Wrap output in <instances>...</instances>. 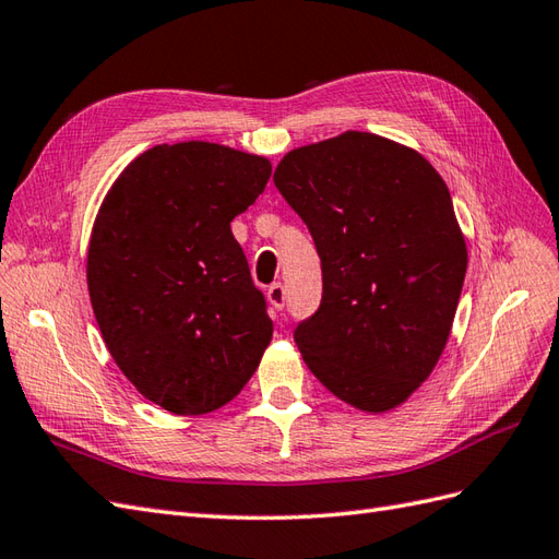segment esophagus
<instances>
[{
  "instance_id": "obj_1",
  "label": "esophagus",
  "mask_w": 559,
  "mask_h": 559,
  "mask_svg": "<svg viewBox=\"0 0 559 559\" xmlns=\"http://www.w3.org/2000/svg\"><path fill=\"white\" fill-rule=\"evenodd\" d=\"M266 297H269V305L274 307L276 311H283L285 307V288L283 283H271L269 290H266Z\"/></svg>"
}]
</instances>
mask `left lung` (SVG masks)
Here are the masks:
<instances>
[{"label": "left lung", "instance_id": "obj_1", "mask_svg": "<svg viewBox=\"0 0 559 559\" xmlns=\"http://www.w3.org/2000/svg\"><path fill=\"white\" fill-rule=\"evenodd\" d=\"M321 257V307L295 345L345 404L384 413L447 347L467 250L447 183L416 151L368 132L295 148L274 171Z\"/></svg>", "mask_w": 559, "mask_h": 559}]
</instances>
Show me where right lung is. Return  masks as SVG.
I'll return each mask as SVG.
<instances>
[{"label": "right lung", "instance_id": "add662e5", "mask_svg": "<svg viewBox=\"0 0 559 559\" xmlns=\"http://www.w3.org/2000/svg\"><path fill=\"white\" fill-rule=\"evenodd\" d=\"M271 177L266 157L183 141L141 153L96 214L87 285L106 347L134 388L177 416L246 388L274 323L231 234Z\"/></svg>", "mask_w": 559, "mask_h": 559}]
</instances>
